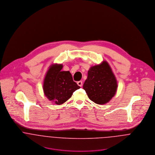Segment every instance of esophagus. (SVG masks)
<instances>
[{"mask_svg": "<svg viewBox=\"0 0 155 155\" xmlns=\"http://www.w3.org/2000/svg\"><path fill=\"white\" fill-rule=\"evenodd\" d=\"M77 84H78V85L79 87H82V82L81 81L77 82Z\"/></svg>", "mask_w": 155, "mask_h": 155, "instance_id": "34e87169", "label": "esophagus"}]
</instances>
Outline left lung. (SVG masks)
Listing matches in <instances>:
<instances>
[{"label": "left lung", "instance_id": "8db88e82", "mask_svg": "<svg viewBox=\"0 0 155 155\" xmlns=\"http://www.w3.org/2000/svg\"><path fill=\"white\" fill-rule=\"evenodd\" d=\"M83 88L85 90L89 98L98 104L108 103L114 96L117 83L107 61H104L100 64L89 68Z\"/></svg>", "mask_w": 155, "mask_h": 155}]
</instances>
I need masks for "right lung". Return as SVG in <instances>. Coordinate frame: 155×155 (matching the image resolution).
Segmentation results:
<instances>
[{
  "mask_svg": "<svg viewBox=\"0 0 155 155\" xmlns=\"http://www.w3.org/2000/svg\"><path fill=\"white\" fill-rule=\"evenodd\" d=\"M62 64H54L49 67L45 77L43 89L49 101L60 105L65 103L73 92L81 87L73 81L69 71H62Z\"/></svg>",
  "mask_w": 155,
  "mask_h": 155,
  "instance_id": "right-lung-1",
  "label": "right lung"
}]
</instances>
